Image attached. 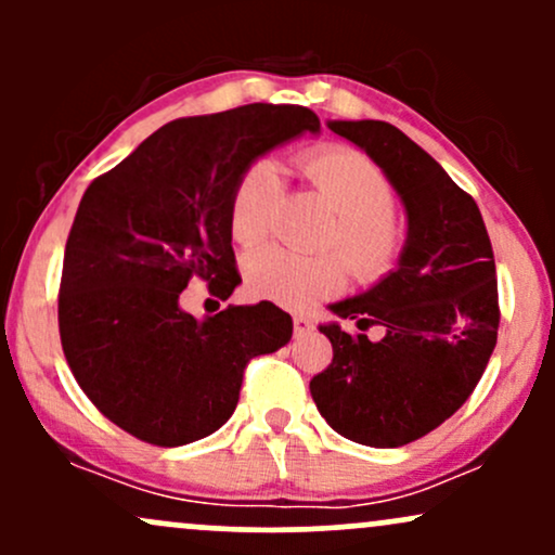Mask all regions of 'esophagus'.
Wrapping results in <instances>:
<instances>
[{
    "label": "esophagus",
    "mask_w": 555,
    "mask_h": 555,
    "mask_svg": "<svg viewBox=\"0 0 555 555\" xmlns=\"http://www.w3.org/2000/svg\"><path fill=\"white\" fill-rule=\"evenodd\" d=\"M313 331V321L305 315H295V336H305Z\"/></svg>",
    "instance_id": "obj_1"
}]
</instances>
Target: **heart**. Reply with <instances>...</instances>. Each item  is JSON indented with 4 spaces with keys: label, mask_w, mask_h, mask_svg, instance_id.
I'll use <instances>...</instances> for the list:
<instances>
[{
    "label": "heart",
    "mask_w": 555,
    "mask_h": 555,
    "mask_svg": "<svg viewBox=\"0 0 555 555\" xmlns=\"http://www.w3.org/2000/svg\"><path fill=\"white\" fill-rule=\"evenodd\" d=\"M305 180L336 214L323 245L339 250L360 282H378L397 266L404 247L393 216L391 182L367 156L341 145L299 156ZM282 195V175L271 158H258L240 175L229 201V229L240 245L253 247L269 234ZM341 258H299L282 247H263L245 260L247 292L289 310H308L321 299L339 295L347 284Z\"/></svg>",
    "instance_id": "1"
}]
</instances>
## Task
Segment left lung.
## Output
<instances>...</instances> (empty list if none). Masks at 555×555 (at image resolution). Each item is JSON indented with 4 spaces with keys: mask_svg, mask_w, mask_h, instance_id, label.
Listing matches in <instances>:
<instances>
[{
    "mask_svg": "<svg viewBox=\"0 0 555 555\" xmlns=\"http://www.w3.org/2000/svg\"><path fill=\"white\" fill-rule=\"evenodd\" d=\"M378 164L406 214V240L378 284L328 305L358 328L380 323L384 339L323 323L334 360L310 393L339 436L375 449L417 441L475 391L499 336L495 260L480 208L436 158L380 119H331Z\"/></svg>",
    "mask_w": 555,
    "mask_h": 555,
    "instance_id": "left-lung-1",
    "label": "left lung"
}]
</instances>
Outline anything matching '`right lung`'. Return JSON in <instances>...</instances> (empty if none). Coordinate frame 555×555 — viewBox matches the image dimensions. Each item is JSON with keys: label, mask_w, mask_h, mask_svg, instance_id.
<instances>
[{"label": "right lung", "mask_w": 555, "mask_h": 555, "mask_svg": "<svg viewBox=\"0 0 555 555\" xmlns=\"http://www.w3.org/2000/svg\"><path fill=\"white\" fill-rule=\"evenodd\" d=\"M318 135L305 106L247 104L158 127L88 184L65 247L60 336L69 371L114 425L156 446L211 436L232 417L242 373L292 339L273 302L195 318L193 276L229 297V201L240 175L276 145Z\"/></svg>", "instance_id": "1"}]
</instances>
